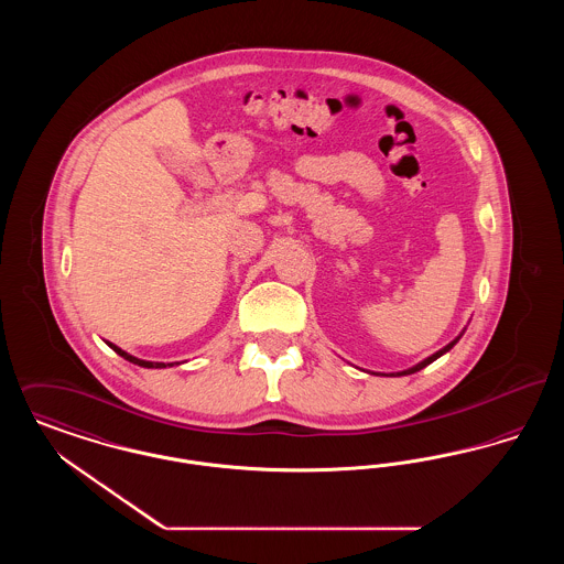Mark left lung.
<instances>
[{"label": "left lung", "mask_w": 564, "mask_h": 564, "mask_svg": "<svg viewBox=\"0 0 564 564\" xmlns=\"http://www.w3.org/2000/svg\"><path fill=\"white\" fill-rule=\"evenodd\" d=\"M455 345H456V340H455V343H451V345H446V347H444V349L437 350V352H435V355H431V357H427V359H425V361H421V364H419V366H414V368H410V370H405V372H400V375H398V376L414 375V372H419V370H423V368H425V366H430L431 361H435V359H437V357H440V355H444V352H446V350L453 349V347H455Z\"/></svg>", "instance_id": "8db88e82"}]
</instances>
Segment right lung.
Here are the masks:
<instances>
[{
  "label": "right lung",
  "instance_id": "obj_1",
  "mask_svg": "<svg viewBox=\"0 0 564 564\" xmlns=\"http://www.w3.org/2000/svg\"><path fill=\"white\" fill-rule=\"evenodd\" d=\"M109 347L111 349L116 350L120 357H124V359H129L131 364H137V366H141V368H166V364H159V361H143V359H137V357H133V355H129V352H124L122 349H118L116 345H111V343H108ZM171 366V364H169Z\"/></svg>",
  "mask_w": 564,
  "mask_h": 564
}]
</instances>
